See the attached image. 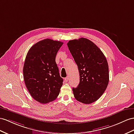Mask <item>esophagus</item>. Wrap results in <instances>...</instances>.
Here are the masks:
<instances>
[{
	"label": "esophagus",
	"mask_w": 134,
	"mask_h": 134,
	"mask_svg": "<svg viewBox=\"0 0 134 134\" xmlns=\"http://www.w3.org/2000/svg\"><path fill=\"white\" fill-rule=\"evenodd\" d=\"M68 80H69V77H68V76L64 78V81H66V82H67L68 81Z\"/></svg>",
	"instance_id": "esophagus-1"
}]
</instances>
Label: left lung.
<instances>
[{
    "label": "left lung",
    "instance_id": "1",
    "mask_svg": "<svg viewBox=\"0 0 134 134\" xmlns=\"http://www.w3.org/2000/svg\"><path fill=\"white\" fill-rule=\"evenodd\" d=\"M67 46L80 75L79 84L72 88L74 97L78 101L90 104L97 101L108 87L107 60L101 50L87 38L69 41Z\"/></svg>",
    "mask_w": 134,
    "mask_h": 134
}]
</instances>
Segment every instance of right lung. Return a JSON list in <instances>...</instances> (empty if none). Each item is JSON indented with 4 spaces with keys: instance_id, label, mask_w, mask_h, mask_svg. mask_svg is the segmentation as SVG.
Returning <instances> with one entry per match:
<instances>
[{
    "instance_id": "obj_1",
    "label": "right lung",
    "mask_w": 134,
    "mask_h": 134,
    "mask_svg": "<svg viewBox=\"0 0 134 134\" xmlns=\"http://www.w3.org/2000/svg\"><path fill=\"white\" fill-rule=\"evenodd\" d=\"M63 43L51 39L40 41L28 51L23 67L24 80L31 96L41 104L53 101L63 85L55 62Z\"/></svg>"
}]
</instances>
